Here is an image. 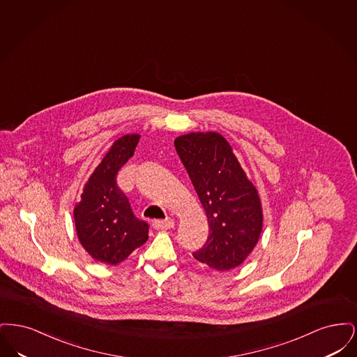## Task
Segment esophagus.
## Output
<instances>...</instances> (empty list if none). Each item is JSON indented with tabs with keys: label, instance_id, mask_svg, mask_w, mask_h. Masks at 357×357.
Instances as JSON below:
<instances>
[{
	"label": "esophagus",
	"instance_id": "1",
	"mask_svg": "<svg viewBox=\"0 0 357 357\" xmlns=\"http://www.w3.org/2000/svg\"><path fill=\"white\" fill-rule=\"evenodd\" d=\"M153 227L155 230H167V229L174 227V221L172 220H166V221L155 220L153 222Z\"/></svg>",
	"mask_w": 357,
	"mask_h": 357
}]
</instances>
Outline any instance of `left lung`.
I'll return each mask as SVG.
<instances>
[{
	"instance_id": "1",
	"label": "left lung",
	"mask_w": 357,
	"mask_h": 357,
	"mask_svg": "<svg viewBox=\"0 0 357 357\" xmlns=\"http://www.w3.org/2000/svg\"><path fill=\"white\" fill-rule=\"evenodd\" d=\"M174 144L208 222L207 241L192 255L217 271L234 269L252 253L262 231L257 188L221 134L190 132Z\"/></svg>"
}]
</instances>
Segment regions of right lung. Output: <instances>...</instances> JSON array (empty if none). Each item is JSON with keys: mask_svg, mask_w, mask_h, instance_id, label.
Instances as JSON below:
<instances>
[{"mask_svg": "<svg viewBox=\"0 0 357 357\" xmlns=\"http://www.w3.org/2000/svg\"><path fill=\"white\" fill-rule=\"evenodd\" d=\"M140 135L115 140L85 183L75 206L76 233L86 253L108 265H118L149 239V223L137 220L116 175L134 155Z\"/></svg>", "mask_w": 357, "mask_h": 357, "instance_id": "1", "label": "right lung"}]
</instances>
